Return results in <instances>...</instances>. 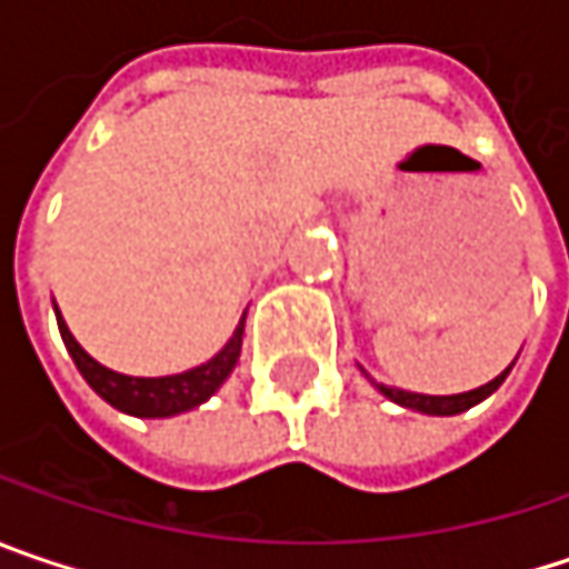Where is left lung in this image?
I'll use <instances>...</instances> for the list:
<instances>
[{
	"instance_id": "obj_1",
	"label": "left lung",
	"mask_w": 569,
	"mask_h": 569,
	"mask_svg": "<svg viewBox=\"0 0 569 569\" xmlns=\"http://www.w3.org/2000/svg\"><path fill=\"white\" fill-rule=\"evenodd\" d=\"M511 366H515V362H511ZM511 366H508L502 376H496L492 382L472 388V391H460V395H421V391H405V388L382 386V382L369 379V372H366L362 366H359V369H362V376H366L372 386L386 395L388 401H395V405H401V408H411V411H421V415H433V418H450V415H463V411H469V408H476L479 401H486L496 388L506 382V376L511 372Z\"/></svg>"
}]
</instances>
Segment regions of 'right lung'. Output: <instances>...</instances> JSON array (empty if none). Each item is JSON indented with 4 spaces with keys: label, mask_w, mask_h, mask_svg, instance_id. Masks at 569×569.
Returning <instances> with one entry per match:
<instances>
[{
    "label": "right lung",
    "mask_w": 569,
    "mask_h": 569,
    "mask_svg": "<svg viewBox=\"0 0 569 569\" xmlns=\"http://www.w3.org/2000/svg\"><path fill=\"white\" fill-rule=\"evenodd\" d=\"M58 313V330H61V340L70 352V359L77 362L80 376L87 379V386L100 395L102 401H109L112 408L132 415V418H174L183 415L203 401H210L226 379L232 376L236 362H239V352H242V333H246V313L239 317L232 337L226 340V346L207 362L178 372V376H154V379H144V376H122V372H112L106 369L102 362H97L83 346L73 340L70 327L63 323L61 310L54 305Z\"/></svg>",
    "instance_id": "right-lung-1"
}]
</instances>
